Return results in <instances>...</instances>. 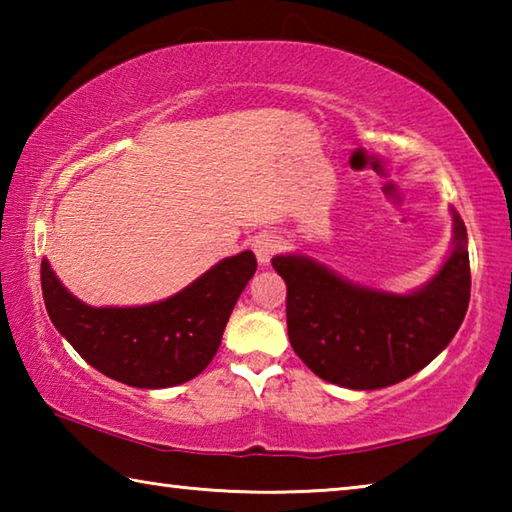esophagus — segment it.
<instances>
[{
	"label": "esophagus",
	"instance_id": "34e87169",
	"mask_svg": "<svg viewBox=\"0 0 512 512\" xmlns=\"http://www.w3.org/2000/svg\"><path fill=\"white\" fill-rule=\"evenodd\" d=\"M282 246H284L282 237L271 235V232H262V235H257L255 241H253V250L257 255V262L266 266L277 253H280Z\"/></svg>",
	"mask_w": 512,
	"mask_h": 512
}]
</instances>
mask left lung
<instances>
[{
  "label": "left lung",
  "instance_id": "8db88e82",
  "mask_svg": "<svg viewBox=\"0 0 512 512\" xmlns=\"http://www.w3.org/2000/svg\"><path fill=\"white\" fill-rule=\"evenodd\" d=\"M287 282L293 352L329 384L375 391L415 375L443 352L470 305L467 232L454 212V250L429 284L409 296L345 282L314 259H271Z\"/></svg>",
  "mask_w": 512,
  "mask_h": 512
}]
</instances>
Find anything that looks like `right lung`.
<instances>
[{"label": "right lung", "instance_id": "right-lung-1", "mask_svg": "<svg viewBox=\"0 0 512 512\" xmlns=\"http://www.w3.org/2000/svg\"><path fill=\"white\" fill-rule=\"evenodd\" d=\"M255 268V255L244 250L146 307H88L58 282L47 259L40 282L51 323L92 368L135 388H169L201 375L214 359Z\"/></svg>", "mask_w": 512, "mask_h": 512}]
</instances>
